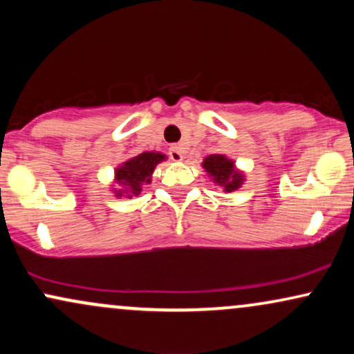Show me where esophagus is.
Here are the masks:
<instances>
[{"label":"esophagus","mask_w":354,"mask_h":354,"mask_svg":"<svg viewBox=\"0 0 354 354\" xmlns=\"http://www.w3.org/2000/svg\"><path fill=\"white\" fill-rule=\"evenodd\" d=\"M168 156H169V160H173V161H181L183 158H185L181 146H178V145L171 146V148L168 149Z\"/></svg>","instance_id":"obj_1"}]
</instances>
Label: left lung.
Segmentation results:
<instances>
[{
  "label": "left lung",
  "mask_w": 354,
  "mask_h": 354,
  "mask_svg": "<svg viewBox=\"0 0 354 354\" xmlns=\"http://www.w3.org/2000/svg\"><path fill=\"white\" fill-rule=\"evenodd\" d=\"M203 166L214 178V181L225 186L226 191H234L241 185V176L234 173L233 161L226 160L223 154H211L206 158Z\"/></svg>",
  "instance_id": "8db88e82"
}]
</instances>
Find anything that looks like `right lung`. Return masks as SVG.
<instances>
[{
    "instance_id": "obj_1",
    "label": "right lung",
    "mask_w": 354,
    "mask_h": 354,
    "mask_svg": "<svg viewBox=\"0 0 354 354\" xmlns=\"http://www.w3.org/2000/svg\"><path fill=\"white\" fill-rule=\"evenodd\" d=\"M165 160V154L161 153H141L131 158L129 161L116 169V180L120 185H128L131 188V194L141 193V185L149 183L151 173L160 161ZM129 194V196H131ZM121 196V194H120Z\"/></svg>"
}]
</instances>
